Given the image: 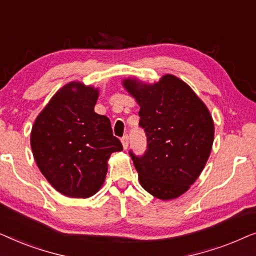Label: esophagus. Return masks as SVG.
Listing matches in <instances>:
<instances>
[{"instance_id": "esophagus-1", "label": "esophagus", "mask_w": 256, "mask_h": 256, "mask_svg": "<svg viewBox=\"0 0 256 256\" xmlns=\"http://www.w3.org/2000/svg\"><path fill=\"white\" fill-rule=\"evenodd\" d=\"M121 142H122V146H124V149L126 150L128 148V144H129V138H128V136L127 135H124V138H121Z\"/></svg>"}]
</instances>
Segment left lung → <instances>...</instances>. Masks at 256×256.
<instances>
[{"label":"left lung","instance_id":"1","mask_svg":"<svg viewBox=\"0 0 256 256\" xmlns=\"http://www.w3.org/2000/svg\"><path fill=\"white\" fill-rule=\"evenodd\" d=\"M122 85L138 104V124L148 140L144 155L130 152L140 184L160 200L178 198L197 180L211 154L212 115L191 87L172 74L154 84L127 78Z\"/></svg>","mask_w":256,"mask_h":256}]
</instances>
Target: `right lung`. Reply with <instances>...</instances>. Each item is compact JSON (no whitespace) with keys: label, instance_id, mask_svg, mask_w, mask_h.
<instances>
[{"label":"right lung","instance_id":"obj_1","mask_svg":"<svg viewBox=\"0 0 256 256\" xmlns=\"http://www.w3.org/2000/svg\"><path fill=\"white\" fill-rule=\"evenodd\" d=\"M99 88L71 82L38 114L30 143L37 166L58 192L88 198L102 186L108 160L121 152L110 118L94 112Z\"/></svg>","mask_w":256,"mask_h":256}]
</instances>
